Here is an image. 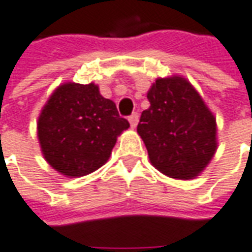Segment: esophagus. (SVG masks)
<instances>
[{
    "label": "esophagus",
    "mask_w": 252,
    "mask_h": 252,
    "mask_svg": "<svg viewBox=\"0 0 252 252\" xmlns=\"http://www.w3.org/2000/svg\"><path fill=\"white\" fill-rule=\"evenodd\" d=\"M129 122L131 127H136L137 123H138V114H137V112H134V114H131V115L129 116Z\"/></svg>",
    "instance_id": "1"
}]
</instances>
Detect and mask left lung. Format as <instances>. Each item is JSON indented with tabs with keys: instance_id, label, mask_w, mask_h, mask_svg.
Instances as JSON below:
<instances>
[{
	"instance_id": "1",
	"label": "left lung",
	"mask_w": 252,
	"mask_h": 252,
	"mask_svg": "<svg viewBox=\"0 0 252 252\" xmlns=\"http://www.w3.org/2000/svg\"><path fill=\"white\" fill-rule=\"evenodd\" d=\"M147 97L151 105L143 111L137 131L149 160L171 178H195L216 152V118L180 76L156 79Z\"/></svg>"
}]
</instances>
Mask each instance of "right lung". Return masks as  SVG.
Returning <instances> with one entry per match:
<instances>
[{"mask_svg": "<svg viewBox=\"0 0 252 252\" xmlns=\"http://www.w3.org/2000/svg\"><path fill=\"white\" fill-rule=\"evenodd\" d=\"M130 125L94 83H64L50 96L38 119L42 154L68 177L90 174L108 160L116 137Z\"/></svg>", "mask_w": 252, "mask_h": 252, "instance_id": "add662e5", "label": "right lung"}]
</instances>
